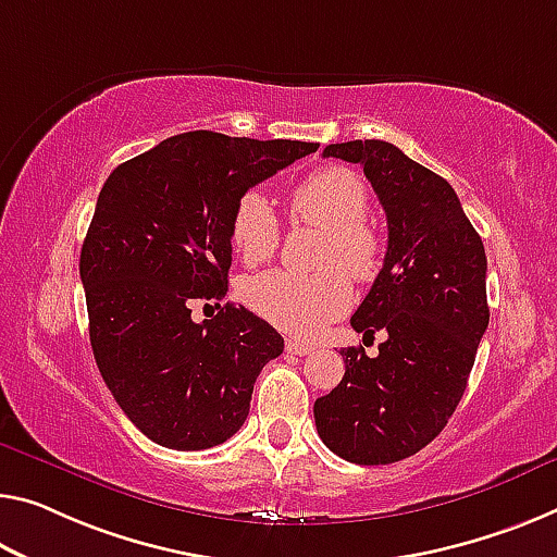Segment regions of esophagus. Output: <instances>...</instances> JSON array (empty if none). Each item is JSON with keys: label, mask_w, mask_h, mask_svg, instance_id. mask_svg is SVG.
Listing matches in <instances>:
<instances>
[{"label": "esophagus", "mask_w": 557, "mask_h": 557, "mask_svg": "<svg viewBox=\"0 0 557 557\" xmlns=\"http://www.w3.org/2000/svg\"><path fill=\"white\" fill-rule=\"evenodd\" d=\"M286 350L290 356H308L313 350L311 344H306V341H296V338H288L286 341Z\"/></svg>", "instance_id": "1"}]
</instances>
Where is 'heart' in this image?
<instances>
[{
    "label": "heart",
    "mask_w": 557,
    "mask_h": 557,
    "mask_svg": "<svg viewBox=\"0 0 557 557\" xmlns=\"http://www.w3.org/2000/svg\"><path fill=\"white\" fill-rule=\"evenodd\" d=\"M368 189L356 171L326 166L298 184L290 194V216L296 224L321 228L315 267L323 271L298 276L288 271H267L244 281V304L281 331L311 338L350 306V284H368L379 276L383 242L368 213ZM228 236L246 263H261L281 242V226L271 201L261 191L238 196L231 211ZM347 272L344 274L343 271Z\"/></svg>",
    "instance_id": "b5f03b06"
}]
</instances>
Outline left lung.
Returning <instances> with one entry per match:
<instances>
[{
    "mask_svg": "<svg viewBox=\"0 0 557 557\" xmlns=\"http://www.w3.org/2000/svg\"><path fill=\"white\" fill-rule=\"evenodd\" d=\"M323 157L361 164L388 219V249L350 315L379 356L344 348L346 373L313 404L321 441L358 466H386L425 448L463 398L487 329V259L446 178L379 139L329 144Z\"/></svg>",
    "mask_w": 557,
    "mask_h": 557,
    "instance_id": "left-lung-1",
    "label": "left lung"
}]
</instances>
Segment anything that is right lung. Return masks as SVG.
Masks as SVG:
<instances>
[{"mask_svg": "<svg viewBox=\"0 0 557 557\" xmlns=\"http://www.w3.org/2000/svg\"><path fill=\"white\" fill-rule=\"evenodd\" d=\"M319 144L216 132L169 136L111 171L82 246L89 341L101 379L153 443L203 450L249 416L256 375L284 338L244 306L201 323L228 290L238 196Z\"/></svg>", "mask_w": 557, "mask_h": 557, "instance_id": "add662e5", "label": "right lung"}]
</instances>
